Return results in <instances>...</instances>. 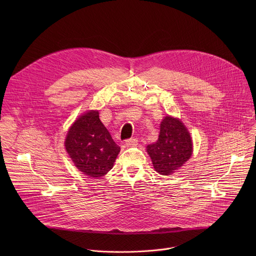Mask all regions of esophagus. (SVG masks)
Wrapping results in <instances>:
<instances>
[{"instance_id":"1","label":"esophagus","mask_w":256,"mask_h":256,"mask_svg":"<svg viewBox=\"0 0 256 256\" xmlns=\"http://www.w3.org/2000/svg\"><path fill=\"white\" fill-rule=\"evenodd\" d=\"M126 144L128 146H136L138 144V138H128L126 140Z\"/></svg>"}]
</instances>
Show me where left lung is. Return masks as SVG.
<instances>
[{
	"label": "left lung",
	"instance_id": "left-lung-1",
	"mask_svg": "<svg viewBox=\"0 0 256 256\" xmlns=\"http://www.w3.org/2000/svg\"><path fill=\"white\" fill-rule=\"evenodd\" d=\"M147 152L155 170L162 175H170L190 158V134L179 120L166 116L161 122L158 140L148 146Z\"/></svg>",
	"mask_w": 256,
	"mask_h": 256
}]
</instances>
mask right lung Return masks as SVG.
<instances>
[{
  "label": "right lung",
  "mask_w": 256,
  "mask_h": 256,
  "mask_svg": "<svg viewBox=\"0 0 256 256\" xmlns=\"http://www.w3.org/2000/svg\"><path fill=\"white\" fill-rule=\"evenodd\" d=\"M66 150L75 166L90 177H101L114 167L120 148L99 118L98 112L80 116L68 132Z\"/></svg>",
  "instance_id": "right-lung-1"
}]
</instances>
